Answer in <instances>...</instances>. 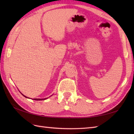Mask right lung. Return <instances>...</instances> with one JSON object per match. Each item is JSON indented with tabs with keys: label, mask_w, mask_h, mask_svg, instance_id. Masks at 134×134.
I'll return each instance as SVG.
<instances>
[{
	"label": "right lung",
	"mask_w": 134,
	"mask_h": 134,
	"mask_svg": "<svg viewBox=\"0 0 134 134\" xmlns=\"http://www.w3.org/2000/svg\"><path fill=\"white\" fill-rule=\"evenodd\" d=\"M22 95H23V96L27 98V97H26V96H24V94H22ZM47 99V98H44V99H40V98H34L33 99H35V100H37V101H40V100H44V99Z\"/></svg>",
	"instance_id": "obj_1"
}]
</instances>
